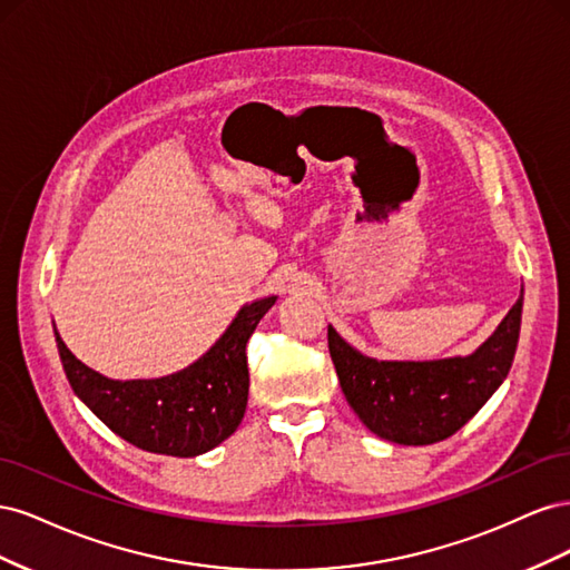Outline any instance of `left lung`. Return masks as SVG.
Returning a JSON list of instances; mask_svg holds the SVG:
<instances>
[{
    "label": "left lung",
    "mask_w": 570,
    "mask_h": 570,
    "mask_svg": "<svg viewBox=\"0 0 570 570\" xmlns=\"http://www.w3.org/2000/svg\"><path fill=\"white\" fill-rule=\"evenodd\" d=\"M523 295L494 335L471 356L440 361H375L327 327V350L344 396L377 438L433 444L454 435L504 383L521 333Z\"/></svg>",
    "instance_id": "1"
}]
</instances>
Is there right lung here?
Returning a JSON list of instances; mask_svg holds the SVG:
<instances>
[{
  "mask_svg": "<svg viewBox=\"0 0 570 570\" xmlns=\"http://www.w3.org/2000/svg\"><path fill=\"white\" fill-rule=\"evenodd\" d=\"M275 297L258 299L230 323L193 366L157 381H109L78 361L57 335L68 383L118 438L145 452L197 456L228 440L245 416L249 394L247 342Z\"/></svg>",
  "mask_w": 570,
  "mask_h": 570,
  "instance_id": "right-lung-1",
  "label": "right lung"
}]
</instances>
